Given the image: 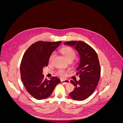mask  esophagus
Wrapping results in <instances>:
<instances>
[{
    "label": "esophagus",
    "instance_id": "obj_1",
    "mask_svg": "<svg viewBox=\"0 0 123 123\" xmlns=\"http://www.w3.org/2000/svg\"><path fill=\"white\" fill-rule=\"evenodd\" d=\"M61 82L66 84H68L70 83V81L69 80H61Z\"/></svg>",
    "mask_w": 123,
    "mask_h": 123
}]
</instances>
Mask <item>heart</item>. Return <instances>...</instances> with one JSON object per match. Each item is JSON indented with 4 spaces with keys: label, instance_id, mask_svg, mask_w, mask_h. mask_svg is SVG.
I'll use <instances>...</instances> for the list:
<instances>
[{
    "label": "heart",
    "instance_id": "1",
    "mask_svg": "<svg viewBox=\"0 0 123 123\" xmlns=\"http://www.w3.org/2000/svg\"><path fill=\"white\" fill-rule=\"evenodd\" d=\"M60 52L62 54L64 55L65 58L67 59L68 61H73L76 56V52L73 48L69 47H63L60 49ZM55 56V53L53 52L50 56L49 61L50 62H52L53 58ZM67 74V71L64 70L59 69L56 72V74L57 75L61 77H64L66 76Z\"/></svg>",
    "mask_w": 123,
    "mask_h": 123
}]
</instances>
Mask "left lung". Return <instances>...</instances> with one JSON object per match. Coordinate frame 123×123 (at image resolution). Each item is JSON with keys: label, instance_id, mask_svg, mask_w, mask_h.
I'll use <instances>...</instances> for the list:
<instances>
[{"label": "left lung", "instance_id": "8db88e82", "mask_svg": "<svg viewBox=\"0 0 123 123\" xmlns=\"http://www.w3.org/2000/svg\"><path fill=\"white\" fill-rule=\"evenodd\" d=\"M65 44L73 46L80 55V64L76 74L80 80H70L75 88L69 95L74 100H83L93 93L99 81L100 67L98 56L90 46L81 41H70Z\"/></svg>", "mask_w": 123, "mask_h": 123}]
</instances>
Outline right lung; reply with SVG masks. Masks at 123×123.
<instances>
[{
  "mask_svg": "<svg viewBox=\"0 0 123 123\" xmlns=\"http://www.w3.org/2000/svg\"><path fill=\"white\" fill-rule=\"evenodd\" d=\"M61 42H37L28 48L22 58L21 79L28 92L37 99L49 97L56 86L61 82L55 76L50 80L44 79L42 73L43 68L48 66L50 56Z\"/></svg>",
  "mask_w": 123,
  "mask_h": 123,
  "instance_id": "1",
  "label": "right lung"
}]
</instances>
